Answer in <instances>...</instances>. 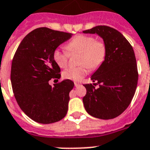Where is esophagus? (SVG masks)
<instances>
[{
  "mask_svg": "<svg viewBox=\"0 0 150 150\" xmlns=\"http://www.w3.org/2000/svg\"><path fill=\"white\" fill-rule=\"evenodd\" d=\"M74 85H75V86H76V87H78V86H80L81 85V83H76V82H75V83H74Z\"/></svg>",
  "mask_w": 150,
  "mask_h": 150,
  "instance_id": "34e87169",
  "label": "esophagus"
}]
</instances>
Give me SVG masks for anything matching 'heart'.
Masks as SVG:
<instances>
[{
    "instance_id": "1",
    "label": "heart",
    "mask_w": 150,
    "mask_h": 150,
    "mask_svg": "<svg viewBox=\"0 0 150 150\" xmlns=\"http://www.w3.org/2000/svg\"><path fill=\"white\" fill-rule=\"evenodd\" d=\"M66 49L56 48L54 51L53 58L60 67L67 65L70 54L80 53L79 58L80 66L71 67L63 72V77L67 80L80 81L87 74L88 67L96 70L105 58L107 46L103 40H96L92 35H79L66 45Z\"/></svg>"
}]
</instances>
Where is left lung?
I'll return each instance as SVG.
<instances>
[{
    "label": "left lung",
    "instance_id": "obj_1",
    "mask_svg": "<svg viewBox=\"0 0 150 150\" xmlns=\"http://www.w3.org/2000/svg\"><path fill=\"white\" fill-rule=\"evenodd\" d=\"M83 33H96L107 46L105 61L91 76L96 83L84 84V107L95 117L115 118L128 107L137 89L138 70L134 49L120 32L110 26L97 25ZM96 85H100L98 89Z\"/></svg>",
    "mask_w": 150,
    "mask_h": 150
}]
</instances>
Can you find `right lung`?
Here are the masks:
<instances>
[{"mask_svg": "<svg viewBox=\"0 0 150 150\" xmlns=\"http://www.w3.org/2000/svg\"><path fill=\"white\" fill-rule=\"evenodd\" d=\"M71 37V33L37 28L24 37L15 52L11 72L14 96L22 111L38 123L57 122L67 115L74 82L64 80L52 86L48 81L61 77L54 51Z\"/></svg>", "mask_w": 150, "mask_h": 150, "instance_id": "1", "label": "right lung"}]
</instances>
